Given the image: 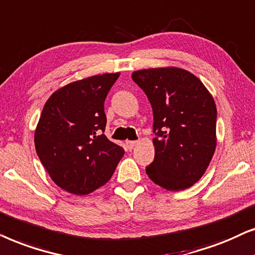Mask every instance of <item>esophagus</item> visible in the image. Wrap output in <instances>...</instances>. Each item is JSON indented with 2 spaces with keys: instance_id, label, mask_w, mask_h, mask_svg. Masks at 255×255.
<instances>
[{
  "instance_id": "esophagus-1",
  "label": "esophagus",
  "mask_w": 255,
  "mask_h": 255,
  "mask_svg": "<svg viewBox=\"0 0 255 255\" xmlns=\"http://www.w3.org/2000/svg\"><path fill=\"white\" fill-rule=\"evenodd\" d=\"M126 144H127L128 149H133L135 145L137 144V141H127V142H126Z\"/></svg>"
}]
</instances>
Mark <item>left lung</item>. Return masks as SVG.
<instances>
[{
  "instance_id": "left-lung-1",
  "label": "left lung",
  "mask_w": 255,
  "mask_h": 255,
  "mask_svg": "<svg viewBox=\"0 0 255 255\" xmlns=\"http://www.w3.org/2000/svg\"><path fill=\"white\" fill-rule=\"evenodd\" d=\"M131 78L154 114L155 158L145 172L168 191L190 188L204 175L216 150L211 93L195 74L175 66L138 70Z\"/></svg>"
}]
</instances>
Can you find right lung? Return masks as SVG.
<instances>
[{
  "mask_svg": "<svg viewBox=\"0 0 255 255\" xmlns=\"http://www.w3.org/2000/svg\"><path fill=\"white\" fill-rule=\"evenodd\" d=\"M120 73H104L58 88L35 130L37 155L59 188L88 195L110 181L125 154L104 134V103Z\"/></svg>",
  "mask_w": 255,
  "mask_h": 255,
  "instance_id": "add662e5",
  "label": "right lung"
}]
</instances>
